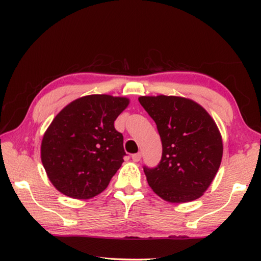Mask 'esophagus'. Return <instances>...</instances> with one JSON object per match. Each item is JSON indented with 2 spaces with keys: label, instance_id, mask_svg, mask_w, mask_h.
<instances>
[{
  "label": "esophagus",
  "instance_id": "34e87169",
  "mask_svg": "<svg viewBox=\"0 0 261 261\" xmlns=\"http://www.w3.org/2000/svg\"><path fill=\"white\" fill-rule=\"evenodd\" d=\"M131 158H132V160H134L135 163H138V162H140V159H141V153L140 152H138V153H135V154H132L131 156Z\"/></svg>",
  "mask_w": 261,
  "mask_h": 261
}]
</instances>
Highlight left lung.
I'll return each instance as SVG.
<instances>
[{
    "label": "left lung",
    "mask_w": 261,
    "mask_h": 261,
    "mask_svg": "<svg viewBox=\"0 0 261 261\" xmlns=\"http://www.w3.org/2000/svg\"><path fill=\"white\" fill-rule=\"evenodd\" d=\"M156 122L163 156L154 168L143 167L148 184L170 203H186L206 192L220 168L223 143L207 111L181 96H140Z\"/></svg>",
    "instance_id": "1"
}]
</instances>
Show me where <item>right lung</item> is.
I'll return each instance as SVG.
<instances>
[{"label":"right lung","mask_w":261,"mask_h":261,"mask_svg":"<svg viewBox=\"0 0 261 261\" xmlns=\"http://www.w3.org/2000/svg\"><path fill=\"white\" fill-rule=\"evenodd\" d=\"M127 97L93 94L60 111L41 141V162L49 180L64 195L88 199L102 193L124 162L123 136L114 121Z\"/></svg>","instance_id":"obj_1"}]
</instances>
